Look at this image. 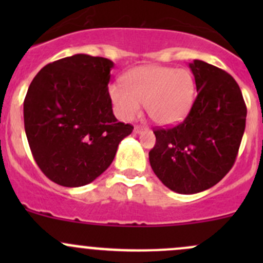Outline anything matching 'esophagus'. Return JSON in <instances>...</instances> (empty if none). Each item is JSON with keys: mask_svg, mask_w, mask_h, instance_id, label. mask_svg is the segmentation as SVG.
<instances>
[{"mask_svg": "<svg viewBox=\"0 0 263 263\" xmlns=\"http://www.w3.org/2000/svg\"><path fill=\"white\" fill-rule=\"evenodd\" d=\"M144 129H146V127H145V126H135L134 131H135V134H141Z\"/></svg>", "mask_w": 263, "mask_h": 263, "instance_id": "obj_1", "label": "esophagus"}]
</instances>
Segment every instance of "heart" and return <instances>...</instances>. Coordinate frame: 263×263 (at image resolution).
<instances>
[{"instance_id": "b5f03b06", "label": "heart", "mask_w": 263, "mask_h": 263, "mask_svg": "<svg viewBox=\"0 0 263 263\" xmlns=\"http://www.w3.org/2000/svg\"><path fill=\"white\" fill-rule=\"evenodd\" d=\"M196 85L187 70L168 66H142L124 76V85L109 86V98L117 117L132 121L145 103L147 116L161 126L181 122L192 107Z\"/></svg>"}]
</instances>
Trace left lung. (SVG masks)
I'll return each instance as SVG.
<instances>
[{
  "label": "left lung",
  "instance_id": "obj_1",
  "mask_svg": "<svg viewBox=\"0 0 263 263\" xmlns=\"http://www.w3.org/2000/svg\"><path fill=\"white\" fill-rule=\"evenodd\" d=\"M197 95L187 117L169 128H156L148 153L154 173L183 195L202 192L234 165L246 128L247 107L237 81L219 67L190 63Z\"/></svg>",
  "mask_w": 263,
  "mask_h": 263
}]
</instances>
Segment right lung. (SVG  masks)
I'll return each mask as SVG.
<instances>
[{
	"mask_svg": "<svg viewBox=\"0 0 263 263\" xmlns=\"http://www.w3.org/2000/svg\"><path fill=\"white\" fill-rule=\"evenodd\" d=\"M113 62L75 54L44 66L24 100V126L44 176L81 187L107 171L119 142L134 129L113 115L108 91Z\"/></svg>",
	"mask_w": 263,
	"mask_h": 263,
	"instance_id": "1",
	"label": "right lung"
}]
</instances>
